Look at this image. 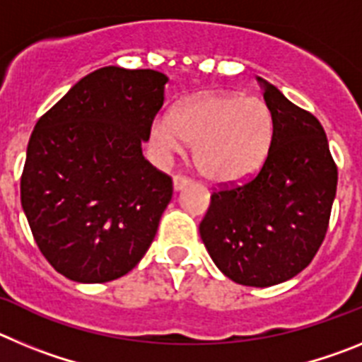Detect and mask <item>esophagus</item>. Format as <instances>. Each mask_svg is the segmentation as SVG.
<instances>
[{
    "mask_svg": "<svg viewBox=\"0 0 362 362\" xmlns=\"http://www.w3.org/2000/svg\"><path fill=\"white\" fill-rule=\"evenodd\" d=\"M192 179L188 177V175H183V174H177L174 177V188L175 190H183L185 187H188L190 185Z\"/></svg>",
    "mask_w": 362,
    "mask_h": 362,
    "instance_id": "esophagus-1",
    "label": "esophagus"
}]
</instances>
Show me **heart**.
Masks as SVG:
<instances>
[{
  "instance_id": "heart-1",
  "label": "heart",
  "mask_w": 362,
  "mask_h": 362,
  "mask_svg": "<svg viewBox=\"0 0 362 362\" xmlns=\"http://www.w3.org/2000/svg\"><path fill=\"white\" fill-rule=\"evenodd\" d=\"M152 139L163 152L196 146V165L216 183H235L254 174L274 139V116L261 98L206 94L179 105L172 119H156Z\"/></svg>"
}]
</instances>
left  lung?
I'll return each mask as SVG.
<instances>
[{
  "instance_id": "8db88e82",
  "label": "left lung",
  "mask_w": 362,
  "mask_h": 362,
  "mask_svg": "<svg viewBox=\"0 0 362 362\" xmlns=\"http://www.w3.org/2000/svg\"><path fill=\"white\" fill-rule=\"evenodd\" d=\"M259 81L274 116L268 156L250 179L212 192L199 233L228 279L264 288L296 277L317 254L330 223L337 165L317 117Z\"/></svg>"
}]
</instances>
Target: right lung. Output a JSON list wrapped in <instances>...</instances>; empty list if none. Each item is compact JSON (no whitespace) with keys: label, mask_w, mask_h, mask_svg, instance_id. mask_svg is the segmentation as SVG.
<instances>
[{"label":"right lung","mask_w":362,"mask_h":362,"mask_svg":"<svg viewBox=\"0 0 362 362\" xmlns=\"http://www.w3.org/2000/svg\"><path fill=\"white\" fill-rule=\"evenodd\" d=\"M168 81L150 69L103 66L37 119L21 174V206L56 272L107 283L143 259L174 194L143 158Z\"/></svg>","instance_id":"1"}]
</instances>
